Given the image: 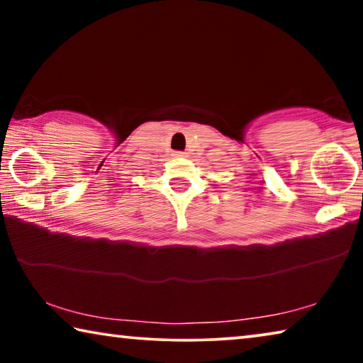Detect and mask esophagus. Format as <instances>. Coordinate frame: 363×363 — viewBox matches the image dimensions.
<instances>
[{"mask_svg":"<svg viewBox=\"0 0 363 363\" xmlns=\"http://www.w3.org/2000/svg\"><path fill=\"white\" fill-rule=\"evenodd\" d=\"M173 155H174V157H182L184 153H182V152H179V150H176V152H173Z\"/></svg>","mask_w":363,"mask_h":363,"instance_id":"esophagus-1","label":"esophagus"}]
</instances>
